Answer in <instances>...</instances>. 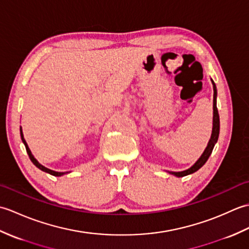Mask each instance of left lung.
Returning <instances> with one entry per match:
<instances>
[{
	"label": "left lung",
	"mask_w": 249,
	"mask_h": 249,
	"mask_svg": "<svg viewBox=\"0 0 249 249\" xmlns=\"http://www.w3.org/2000/svg\"><path fill=\"white\" fill-rule=\"evenodd\" d=\"M213 84V89H214V95H213V128H212V135H211V138L209 140V143L206 145L204 152L202 153V155L199 157V160L196 161L194 165L188 168L187 170L184 171H179V172H173V171H169L170 174H173L178 178H182L185 176H188V174H192L196 171H198L199 169L202 167L206 160H209L210 155L212 154V151L214 149V145L216 142L218 140V136H219V114H218V110H217V106H216V98H217V89H216V86L214 81L211 79Z\"/></svg>",
	"instance_id": "obj_1"
}]
</instances>
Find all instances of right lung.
Segmentation results:
<instances>
[{
	"mask_svg": "<svg viewBox=\"0 0 249 249\" xmlns=\"http://www.w3.org/2000/svg\"><path fill=\"white\" fill-rule=\"evenodd\" d=\"M20 136H21V140H22L23 144L25 145V149H26V152H28V155H29V157H30L31 161L33 162L34 165H35L37 168L40 169L41 171H44V172L49 173V174H51V176H54V177H61V176H63V174L68 173V172H57V171H53V170H51V169L46 168L45 166L41 165V163H39V162H38V160H37L36 158L34 157V155L32 154V152H31V150H30V147H29L28 143H26V141H25V139H24V137H23V133H22V128H21V127H20Z\"/></svg>",
	"mask_w": 249,
	"mask_h": 249,
	"instance_id": "obj_1",
	"label": "right lung"
}]
</instances>
